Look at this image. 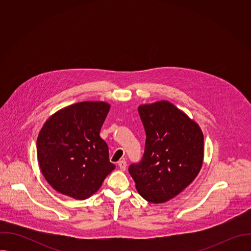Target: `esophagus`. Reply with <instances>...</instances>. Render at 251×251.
<instances>
[{
	"label": "esophagus",
	"instance_id": "esophagus-1",
	"mask_svg": "<svg viewBox=\"0 0 251 251\" xmlns=\"http://www.w3.org/2000/svg\"><path fill=\"white\" fill-rule=\"evenodd\" d=\"M118 167L121 169V171H125V170H126V167H127L126 161H125V160L119 161V162H118Z\"/></svg>",
	"mask_w": 251,
	"mask_h": 251
}]
</instances>
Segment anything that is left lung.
I'll return each instance as SVG.
<instances>
[{"mask_svg":"<svg viewBox=\"0 0 251 251\" xmlns=\"http://www.w3.org/2000/svg\"><path fill=\"white\" fill-rule=\"evenodd\" d=\"M146 131L145 152L129 173L139 195L163 203L183 192L203 163V134L199 124L173 103L160 100L138 107Z\"/></svg>","mask_w":251,"mask_h":251,"instance_id":"left-lung-1","label":"left lung"}]
</instances>
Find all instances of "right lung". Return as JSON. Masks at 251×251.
Here are the masks:
<instances>
[{"mask_svg": "<svg viewBox=\"0 0 251 251\" xmlns=\"http://www.w3.org/2000/svg\"><path fill=\"white\" fill-rule=\"evenodd\" d=\"M110 110L104 101H83L52 114L41 129L37 156L46 181L59 194L83 201L94 195L114 169L99 136Z\"/></svg>", "mask_w": 251, "mask_h": 251, "instance_id": "add662e5", "label": "right lung"}]
</instances>
